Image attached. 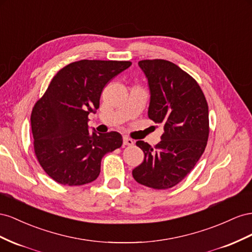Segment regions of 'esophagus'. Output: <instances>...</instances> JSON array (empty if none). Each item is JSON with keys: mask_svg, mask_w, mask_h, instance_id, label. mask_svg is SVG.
Listing matches in <instances>:
<instances>
[{"mask_svg": "<svg viewBox=\"0 0 252 252\" xmlns=\"http://www.w3.org/2000/svg\"><path fill=\"white\" fill-rule=\"evenodd\" d=\"M134 145V141L128 138V137H124V146H133Z\"/></svg>", "mask_w": 252, "mask_h": 252, "instance_id": "34e87169", "label": "esophagus"}]
</instances>
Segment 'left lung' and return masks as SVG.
Here are the masks:
<instances>
[{"mask_svg": "<svg viewBox=\"0 0 252 252\" xmlns=\"http://www.w3.org/2000/svg\"><path fill=\"white\" fill-rule=\"evenodd\" d=\"M138 65L150 90L148 116L163 125L155 148L138 140L145 159L132 174L140 185L169 189L188 175L203 155L209 136V112L194 79L167 60H142Z\"/></svg>", "mask_w": 252, "mask_h": 252, "instance_id": "8db88e82", "label": "left lung"}]
</instances>
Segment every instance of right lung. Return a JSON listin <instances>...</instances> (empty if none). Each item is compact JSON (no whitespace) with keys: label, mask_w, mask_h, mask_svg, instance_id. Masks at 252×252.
I'll use <instances>...</instances> for the list:
<instances>
[{"label":"right lung","mask_w":252,"mask_h":252,"mask_svg":"<svg viewBox=\"0 0 252 252\" xmlns=\"http://www.w3.org/2000/svg\"><path fill=\"white\" fill-rule=\"evenodd\" d=\"M130 61L81 60L60 69L34 104L31 124L33 148L46 174L61 185L94 182L102 157L121 147L118 132L89 131V114L99 109L106 83Z\"/></svg>","instance_id":"obj_1"}]
</instances>
